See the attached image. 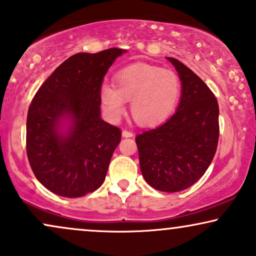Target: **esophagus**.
Listing matches in <instances>:
<instances>
[{
    "label": "esophagus",
    "mask_w": 256,
    "mask_h": 256,
    "mask_svg": "<svg viewBox=\"0 0 256 256\" xmlns=\"http://www.w3.org/2000/svg\"><path fill=\"white\" fill-rule=\"evenodd\" d=\"M122 137L128 138V137H132V136H134V132H132V131H128V130H122Z\"/></svg>",
    "instance_id": "1"
}]
</instances>
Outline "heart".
<instances>
[{
  "label": "heart",
  "instance_id": "1",
  "mask_svg": "<svg viewBox=\"0 0 256 256\" xmlns=\"http://www.w3.org/2000/svg\"><path fill=\"white\" fill-rule=\"evenodd\" d=\"M181 94L178 74L160 66L134 64L119 72L116 87L104 84L100 96L107 116L118 119L131 101V114L142 126H155L174 112Z\"/></svg>",
  "mask_w": 256,
  "mask_h": 256
}]
</instances>
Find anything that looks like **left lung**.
Returning <instances> with one entry per match:
<instances>
[{"instance_id":"left-lung-1","label":"left lung","mask_w":256,"mask_h":256,"mask_svg":"<svg viewBox=\"0 0 256 256\" xmlns=\"http://www.w3.org/2000/svg\"><path fill=\"white\" fill-rule=\"evenodd\" d=\"M181 81L176 112L164 124L136 137L143 178L161 192L196 184L214 160L220 137L217 98L204 81L175 58L167 57Z\"/></svg>"}]
</instances>
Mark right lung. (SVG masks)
Instances as JSON below:
<instances>
[{
	"label": "right lung",
	"instance_id": "right-lung-1",
	"mask_svg": "<svg viewBox=\"0 0 256 256\" xmlns=\"http://www.w3.org/2000/svg\"><path fill=\"white\" fill-rule=\"evenodd\" d=\"M124 52L113 48L74 54L33 98L27 114V158L39 182L54 194L78 198L104 181L122 131L101 119V83Z\"/></svg>",
	"mask_w": 256,
	"mask_h": 256
}]
</instances>
